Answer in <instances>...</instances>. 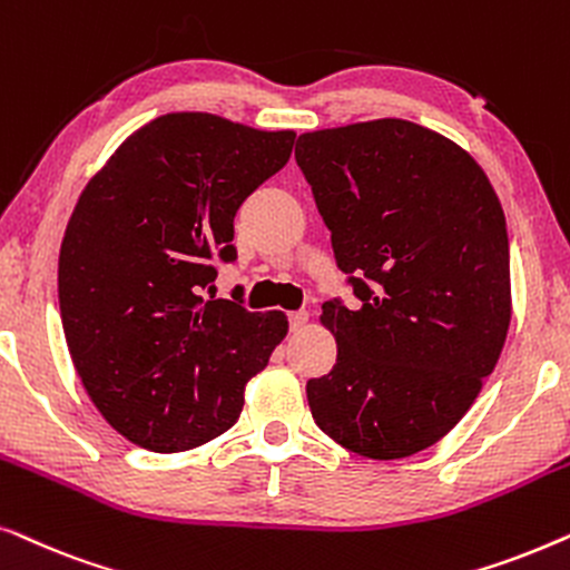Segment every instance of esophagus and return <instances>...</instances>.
<instances>
[{"label":"esophagus","instance_id":"esophagus-1","mask_svg":"<svg viewBox=\"0 0 570 570\" xmlns=\"http://www.w3.org/2000/svg\"><path fill=\"white\" fill-rule=\"evenodd\" d=\"M287 318H291V330L293 332H301L303 326H306V322H308V314H306V311H293V314L287 316Z\"/></svg>","mask_w":570,"mask_h":570}]
</instances>
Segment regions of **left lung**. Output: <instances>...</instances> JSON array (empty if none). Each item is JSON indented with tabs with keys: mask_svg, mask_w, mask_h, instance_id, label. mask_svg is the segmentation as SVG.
<instances>
[{
	"mask_svg": "<svg viewBox=\"0 0 570 570\" xmlns=\"http://www.w3.org/2000/svg\"><path fill=\"white\" fill-rule=\"evenodd\" d=\"M295 160L361 298L322 306L337 363L306 384L311 415L361 456L417 454L466 415L509 334L501 202L470 153L404 119L306 131Z\"/></svg>",
	"mask_w": 570,
	"mask_h": 570,
	"instance_id": "8db88e82",
	"label": "left lung"
}]
</instances>
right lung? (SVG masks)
Segmentation results:
<instances>
[{
    "mask_svg": "<svg viewBox=\"0 0 570 570\" xmlns=\"http://www.w3.org/2000/svg\"><path fill=\"white\" fill-rule=\"evenodd\" d=\"M293 139L166 114L124 139L77 199L59 252L61 326L85 392L137 446L176 454L228 431L285 340L283 311L205 303L199 287L215 259H236L233 217Z\"/></svg>",
    "mask_w": 570,
    "mask_h": 570,
    "instance_id": "right-lung-1",
    "label": "right lung"
}]
</instances>
